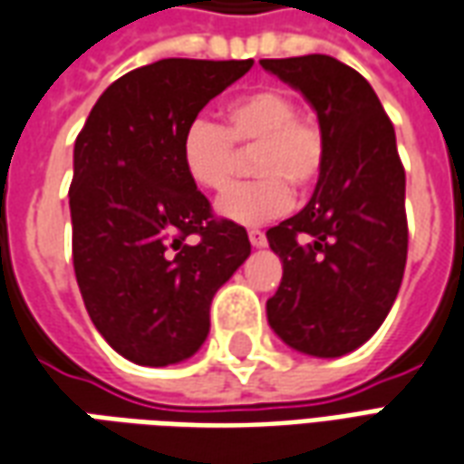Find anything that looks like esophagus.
Here are the masks:
<instances>
[{
    "instance_id": "34e87169",
    "label": "esophagus",
    "mask_w": 464,
    "mask_h": 464,
    "mask_svg": "<svg viewBox=\"0 0 464 464\" xmlns=\"http://www.w3.org/2000/svg\"><path fill=\"white\" fill-rule=\"evenodd\" d=\"M249 242H252V247H265L267 245V237H265V232L262 229H249Z\"/></svg>"
}]
</instances>
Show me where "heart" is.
I'll return each instance as SVG.
<instances>
[{
	"mask_svg": "<svg viewBox=\"0 0 464 464\" xmlns=\"http://www.w3.org/2000/svg\"><path fill=\"white\" fill-rule=\"evenodd\" d=\"M287 92L259 87L229 100L222 127L192 120L179 140L187 177L207 192H222L235 177L237 150H252L259 179L232 187L219 197L217 212L239 225H262L282 215L292 189H310L324 167V134L312 114L295 111Z\"/></svg>",
	"mask_w": 464,
	"mask_h": 464,
	"instance_id": "obj_1",
	"label": "heart"
}]
</instances>
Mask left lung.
Returning <instances> with one entry per match:
<instances>
[{
    "label": "left lung",
    "instance_id": "8db88e82",
    "mask_svg": "<svg viewBox=\"0 0 464 464\" xmlns=\"http://www.w3.org/2000/svg\"><path fill=\"white\" fill-rule=\"evenodd\" d=\"M259 64L310 102L324 134V167L310 202L267 229L282 262L267 322L297 353L343 357L380 330L405 275V169L395 127L370 82L340 59Z\"/></svg>",
    "mask_w": 464,
    "mask_h": 464
}]
</instances>
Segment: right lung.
Here are the masks:
<instances>
[{
    "label": "right lung",
    "instance_id": "add662e5",
    "mask_svg": "<svg viewBox=\"0 0 464 464\" xmlns=\"http://www.w3.org/2000/svg\"><path fill=\"white\" fill-rule=\"evenodd\" d=\"M252 59H160L110 84L74 142L72 257L82 300L114 353L144 367L192 357L217 290L249 257L245 227L215 219L187 177L185 127ZM199 234L197 246H187Z\"/></svg>",
    "mask_w": 464,
    "mask_h": 464
}]
</instances>
